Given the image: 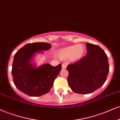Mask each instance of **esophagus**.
<instances>
[{
	"instance_id": "esophagus-1",
	"label": "esophagus",
	"mask_w": 120,
	"mask_h": 120,
	"mask_svg": "<svg viewBox=\"0 0 120 120\" xmlns=\"http://www.w3.org/2000/svg\"><path fill=\"white\" fill-rule=\"evenodd\" d=\"M66 67H67V66H66V64H62V68L63 69H65L66 68Z\"/></svg>"
}]
</instances>
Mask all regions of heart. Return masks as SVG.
Returning <instances> with one entry per match:
<instances>
[{"mask_svg":"<svg viewBox=\"0 0 120 120\" xmlns=\"http://www.w3.org/2000/svg\"><path fill=\"white\" fill-rule=\"evenodd\" d=\"M85 52V46L83 45H74L60 49L56 52V56L61 60L71 58L73 61H77L83 57Z\"/></svg>","mask_w":120,"mask_h":120,"instance_id":"heart-1","label":"heart"}]
</instances>
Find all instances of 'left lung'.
<instances>
[{
    "mask_svg": "<svg viewBox=\"0 0 120 120\" xmlns=\"http://www.w3.org/2000/svg\"><path fill=\"white\" fill-rule=\"evenodd\" d=\"M86 45L87 54L67 67L69 85L78 94H90L101 88L109 69L107 56L100 46L89 43Z\"/></svg>",
    "mask_w": 120,
    "mask_h": 120,
    "instance_id": "8db88e82",
    "label": "left lung"
}]
</instances>
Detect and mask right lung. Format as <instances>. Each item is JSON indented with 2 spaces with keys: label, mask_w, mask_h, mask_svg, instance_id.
I'll return each mask as SVG.
<instances>
[{
  "label": "right lung",
  "mask_w": 120,
  "mask_h": 120,
  "mask_svg": "<svg viewBox=\"0 0 120 120\" xmlns=\"http://www.w3.org/2000/svg\"><path fill=\"white\" fill-rule=\"evenodd\" d=\"M50 48L51 44L49 43H29L14 56L12 69L13 82L24 94L31 97H39L48 93L53 86L61 70V64L56 67L45 64L35 68L30 63L35 53L48 50Z\"/></svg>",
  "instance_id": "add662e5"
}]
</instances>
